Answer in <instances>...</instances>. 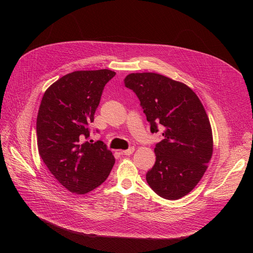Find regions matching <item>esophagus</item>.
I'll return each mask as SVG.
<instances>
[{"instance_id":"34e87169","label":"esophagus","mask_w":253,"mask_h":253,"mask_svg":"<svg viewBox=\"0 0 253 253\" xmlns=\"http://www.w3.org/2000/svg\"><path fill=\"white\" fill-rule=\"evenodd\" d=\"M134 148L132 147V148H129L128 150H125V151H120V153H121L122 155H126V156H130V155H132L133 154V152H134Z\"/></svg>"}]
</instances>
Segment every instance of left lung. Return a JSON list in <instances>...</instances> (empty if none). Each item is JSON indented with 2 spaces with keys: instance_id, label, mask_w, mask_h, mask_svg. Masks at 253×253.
I'll return each mask as SVG.
<instances>
[{
  "instance_id": "8db88e82",
  "label": "left lung",
  "mask_w": 253,
  "mask_h": 253,
  "mask_svg": "<svg viewBox=\"0 0 253 253\" xmlns=\"http://www.w3.org/2000/svg\"><path fill=\"white\" fill-rule=\"evenodd\" d=\"M124 83L139 98L152 133L163 130L147 181L159 196L177 200L201 180L213 152L204 106L189 86L160 74H129Z\"/></svg>"
}]
</instances>
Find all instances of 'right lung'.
<instances>
[{"mask_svg": "<svg viewBox=\"0 0 253 253\" xmlns=\"http://www.w3.org/2000/svg\"><path fill=\"white\" fill-rule=\"evenodd\" d=\"M116 73L76 71L44 93L37 117L38 150L58 182L71 193L87 194L108 178L115 158L101 140L86 141L102 90Z\"/></svg>", "mask_w": 253, "mask_h": 253, "instance_id": "obj_1", "label": "right lung"}]
</instances>
